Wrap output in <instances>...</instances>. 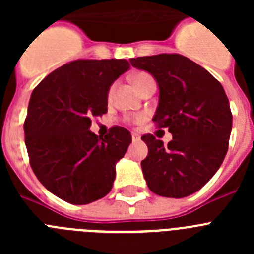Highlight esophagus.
I'll return each mask as SVG.
<instances>
[{"label":"esophagus","mask_w":254,"mask_h":254,"mask_svg":"<svg viewBox=\"0 0 254 254\" xmlns=\"http://www.w3.org/2000/svg\"><path fill=\"white\" fill-rule=\"evenodd\" d=\"M141 140V136L138 133H132V141L133 142H138Z\"/></svg>","instance_id":"34e87169"}]
</instances>
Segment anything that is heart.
Returning <instances> with one entry per match:
<instances>
[{"instance_id":"obj_1","label":"heart","mask_w":254,"mask_h":254,"mask_svg":"<svg viewBox=\"0 0 254 254\" xmlns=\"http://www.w3.org/2000/svg\"><path fill=\"white\" fill-rule=\"evenodd\" d=\"M150 78H152L151 76L149 75V73L146 72H138L136 73V75H133V77H132V81H133V84L136 85V87H140L141 85L143 84L145 81H147V80H150ZM113 90H114V86L111 87V90H109V96H112V94H113ZM143 120L142 116H138L137 118H136V121L137 122H141V121Z\"/></svg>"}]
</instances>
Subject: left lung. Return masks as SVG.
<instances>
[{"label": "left lung", "mask_w": 254, "mask_h": 254, "mask_svg": "<svg viewBox=\"0 0 254 254\" xmlns=\"http://www.w3.org/2000/svg\"><path fill=\"white\" fill-rule=\"evenodd\" d=\"M149 72L159 87L152 121L168 127L173 140L165 146L152 134L141 161L147 187L163 197L194 193L214 177L224 161L233 116L223 86L207 69L181 55H156L129 60Z\"/></svg>", "instance_id": "obj_1"}]
</instances>
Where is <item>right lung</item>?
I'll use <instances>...</instances> for the list:
<instances>
[{"mask_svg":"<svg viewBox=\"0 0 254 254\" xmlns=\"http://www.w3.org/2000/svg\"><path fill=\"white\" fill-rule=\"evenodd\" d=\"M129 68L126 60H77L49 73L30 96L24 123L30 165L40 183L73 205L109 193L116 164L132 136L113 127L104 138L90 131L91 118L108 111L112 84Z\"/></svg>","mask_w":254,"mask_h":254,"instance_id":"obj_1","label":"right lung"}]
</instances>
